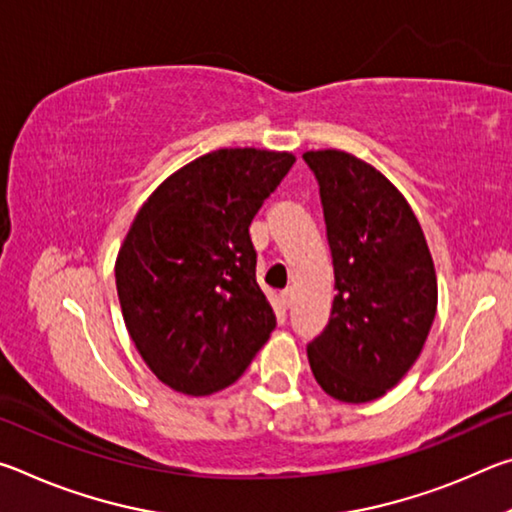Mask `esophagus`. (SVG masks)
<instances>
[{
  "mask_svg": "<svg viewBox=\"0 0 512 512\" xmlns=\"http://www.w3.org/2000/svg\"><path fill=\"white\" fill-rule=\"evenodd\" d=\"M280 302H282L284 309H291V305H293V291L291 289H284L280 293Z\"/></svg>",
  "mask_w": 512,
  "mask_h": 512,
  "instance_id": "esophagus-1",
  "label": "esophagus"
}]
</instances>
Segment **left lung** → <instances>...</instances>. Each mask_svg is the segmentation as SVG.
<instances>
[{"label": "left lung", "mask_w": 512, "mask_h": 512, "mask_svg": "<svg viewBox=\"0 0 512 512\" xmlns=\"http://www.w3.org/2000/svg\"><path fill=\"white\" fill-rule=\"evenodd\" d=\"M332 250V316L307 345L327 395L372 402L411 370L436 316L438 282L418 219L384 173L352 153L307 151Z\"/></svg>", "instance_id": "left-lung-1"}]
</instances>
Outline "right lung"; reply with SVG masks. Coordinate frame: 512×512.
Wrapping results in <instances>:
<instances>
[{"label": "right lung", "instance_id": "add662e5", "mask_svg": "<svg viewBox=\"0 0 512 512\" xmlns=\"http://www.w3.org/2000/svg\"><path fill=\"white\" fill-rule=\"evenodd\" d=\"M296 155L219 149L146 198L115 262L128 334L162 384L212 395L235 384L275 329L248 225Z\"/></svg>", "mask_w": 512, "mask_h": 512}]
</instances>
